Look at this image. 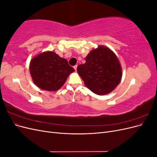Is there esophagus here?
<instances>
[{"mask_svg":"<svg viewBox=\"0 0 157 157\" xmlns=\"http://www.w3.org/2000/svg\"><path fill=\"white\" fill-rule=\"evenodd\" d=\"M73 67H74V69H75V71H77V65H75Z\"/></svg>","mask_w":157,"mask_h":157,"instance_id":"34e87169","label":"esophagus"}]
</instances>
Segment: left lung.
<instances>
[{
  "instance_id": "left-lung-1",
  "label": "left lung",
  "mask_w": 157,
  "mask_h": 157,
  "mask_svg": "<svg viewBox=\"0 0 157 157\" xmlns=\"http://www.w3.org/2000/svg\"><path fill=\"white\" fill-rule=\"evenodd\" d=\"M85 60L86 63L77 67V72L85 86L94 94L106 95L120 83L121 65L111 49L99 46L90 52Z\"/></svg>"
}]
</instances>
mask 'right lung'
I'll return each mask as SVG.
<instances>
[{
	"instance_id": "1",
	"label": "right lung",
	"mask_w": 157,
	"mask_h": 157,
	"mask_svg": "<svg viewBox=\"0 0 157 157\" xmlns=\"http://www.w3.org/2000/svg\"><path fill=\"white\" fill-rule=\"evenodd\" d=\"M33 82L39 88L46 91H56L62 87L69 75L75 69L67 59L55 52H44L33 58L29 65Z\"/></svg>"
}]
</instances>
